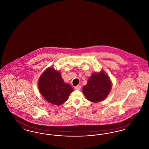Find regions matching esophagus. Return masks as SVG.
I'll return each instance as SVG.
<instances>
[{
	"instance_id": "34e87169",
	"label": "esophagus",
	"mask_w": 149,
	"mask_h": 149,
	"mask_svg": "<svg viewBox=\"0 0 149 149\" xmlns=\"http://www.w3.org/2000/svg\"><path fill=\"white\" fill-rule=\"evenodd\" d=\"M74 88H75V90H80L81 89V86L80 85H77V86H75Z\"/></svg>"
}]
</instances>
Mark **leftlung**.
I'll use <instances>...</instances> for the list:
<instances>
[{
  "mask_svg": "<svg viewBox=\"0 0 149 149\" xmlns=\"http://www.w3.org/2000/svg\"><path fill=\"white\" fill-rule=\"evenodd\" d=\"M112 83L106 73L102 70L94 72L89 78L87 84L82 88L86 98L94 103L105 99L110 93Z\"/></svg>",
  "mask_w": 149,
  "mask_h": 149,
  "instance_id": "obj_1",
  "label": "left lung"
}]
</instances>
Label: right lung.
I'll return each mask as SVG.
<instances>
[{"instance_id":"add662e5","label":"right lung","mask_w":149,"mask_h":149,"mask_svg":"<svg viewBox=\"0 0 149 149\" xmlns=\"http://www.w3.org/2000/svg\"><path fill=\"white\" fill-rule=\"evenodd\" d=\"M38 86L40 92L46 101L60 106L65 102L73 88L65 83L60 71L50 67L41 74L38 79Z\"/></svg>"}]
</instances>
